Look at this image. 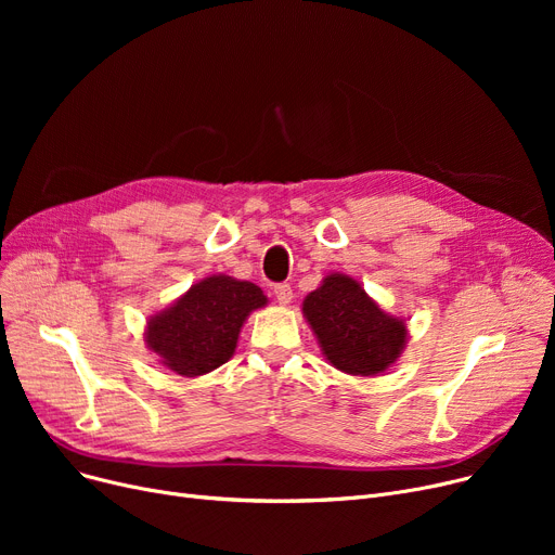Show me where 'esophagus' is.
Instances as JSON below:
<instances>
[{"instance_id": "esophagus-1", "label": "esophagus", "mask_w": 555, "mask_h": 555, "mask_svg": "<svg viewBox=\"0 0 555 555\" xmlns=\"http://www.w3.org/2000/svg\"><path fill=\"white\" fill-rule=\"evenodd\" d=\"M274 297L281 306H287L289 301H293V287H289L287 283H279L274 285Z\"/></svg>"}]
</instances>
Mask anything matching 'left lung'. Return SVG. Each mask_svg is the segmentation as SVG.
<instances>
[{
  "mask_svg": "<svg viewBox=\"0 0 555 555\" xmlns=\"http://www.w3.org/2000/svg\"><path fill=\"white\" fill-rule=\"evenodd\" d=\"M301 310L324 358L348 375L385 373L410 339L404 319L385 312L348 274L324 276Z\"/></svg>",
  "mask_w": 555,
  "mask_h": 555,
  "instance_id": "8db88e82",
  "label": "left lung"
}]
</instances>
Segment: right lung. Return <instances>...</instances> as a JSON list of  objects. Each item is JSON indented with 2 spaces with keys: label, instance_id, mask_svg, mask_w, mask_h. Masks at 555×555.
<instances>
[{
  "label": "right lung",
  "instance_id": "add662e5",
  "mask_svg": "<svg viewBox=\"0 0 555 555\" xmlns=\"http://www.w3.org/2000/svg\"><path fill=\"white\" fill-rule=\"evenodd\" d=\"M266 306L256 283L211 274L149 319L145 346L168 371L197 377L231 360L247 317Z\"/></svg>",
  "mask_w": 555,
  "mask_h": 555
}]
</instances>
